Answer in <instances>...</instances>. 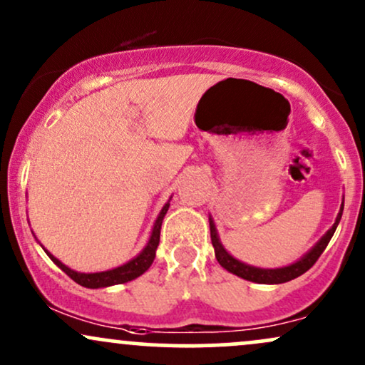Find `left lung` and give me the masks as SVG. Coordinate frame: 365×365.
Wrapping results in <instances>:
<instances>
[{"instance_id": "8db88e82", "label": "left lung", "mask_w": 365, "mask_h": 365, "mask_svg": "<svg viewBox=\"0 0 365 365\" xmlns=\"http://www.w3.org/2000/svg\"><path fill=\"white\" fill-rule=\"evenodd\" d=\"M341 212H343V204L340 207V212H338V216H336V221H334V225L331 226V228L328 230V233H326V235L322 237L316 245H314V249L311 250V252L305 254L304 257L300 259V261H297L295 264H290V266H287V267H279V269H261V267H254V266H249V264L237 261V259L226 252L225 247L221 245L220 238H217V233H216V226H215V223H212L211 217H209V226H211V242H212V247H215L216 259L226 271L240 276V278L247 279V282L264 283V284L287 283V282H290V279L299 278L300 274H304L305 271H309L314 264H316L317 259L321 257V254L324 252L326 247H328L331 237H333L338 223H340Z\"/></svg>"}]
</instances>
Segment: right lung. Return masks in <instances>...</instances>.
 I'll return each mask as SVG.
<instances>
[{"instance_id":"obj_1","label":"right lung","mask_w":365,"mask_h":365,"mask_svg":"<svg viewBox=\"0 0 365 365\" xmlns=\"http://www.w3.org/2000/svg\"><path fill=\"white\" fill-rule=\"evenodd\" d=\"M168 207L170 204H166V206L161 209V212H159L156 223H154V228H153V235H150L145 249L142 250L135 259H132V261L123 264V266L115 267V269L103 271V273H77V271L66 267L61 261H58V259L49 254L48 250H46V254H48L49 257H51V261L56 264L61 271H65V273L68 274L75 283L82 284V287L86 288H104V287H111V284L132 282V279L139 278L140 274H144L150 267V264H153L154 257H156L159 235H161V223H163V217L166 215V211H168Z\"/></svg>"}]
</instances>
